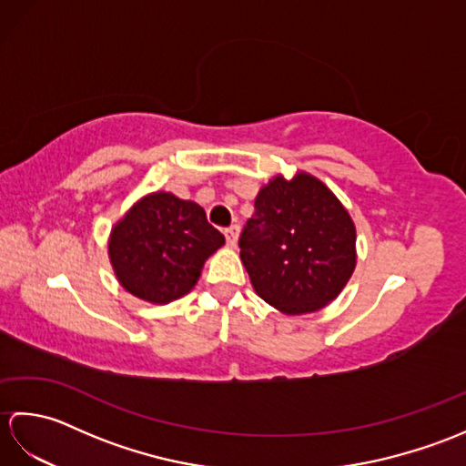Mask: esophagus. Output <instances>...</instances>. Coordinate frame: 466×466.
<instances>
[{
  "label": "esophagus",
  "mask_w": 466,
  "mask_h": 466,
  "mask_svg": "<svg viewBox=\"0 0 466 466\" xmlns=\"http://www.w3.org/2000/svg\"><path fill=\"white\" fill-rule=\"evenodd\" d=\"M224 236H226V242H228V246H234L238 244V236H240V226L238 224H232L230 228H226L224 230Z\"/></svg>",
  "instance_id": "obj_1"
}]
</instances>
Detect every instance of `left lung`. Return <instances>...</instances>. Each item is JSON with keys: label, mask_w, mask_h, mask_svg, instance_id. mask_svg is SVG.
Masks as SVG:
<instances>
[{"label": "left lung", "mask_w": 466, "mask_h": 466, "mask_svg": "<svg viewBox=\"0 0 466 466\" xmlns=\"http://www.w3.org/2000/svg\"><path fill=\"white\" fill-rule=\"evenodd\" d=\"M252 289L284 314L329 306L356 268V228L349 210L319 177L274 176L260 187L240 236Z\"/></svg>", "instance_id": "left-lung-1"}]
</instances>
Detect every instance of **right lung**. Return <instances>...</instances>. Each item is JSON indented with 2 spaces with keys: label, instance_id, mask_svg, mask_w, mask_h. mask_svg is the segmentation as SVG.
I'll return each mask as SVG.
<instances>
[{
  "label": "right lung",
  "instance_id": "add662e5",
  "mask_svg": "<svg viewBox=\"0 0 466 466\" xmlns=\"http://www.w3.org/2000/svg\"><path fill=\"white\" fill-rule=\"evenodd\" d=\"M224 242L200 204L172 192H152L114 224L107 256L124 290L146 302L167 304L194 289L204 262Z\"/></svg>",
  "mask_w": 466,
  "mask_h": 466
}]
</instances>
